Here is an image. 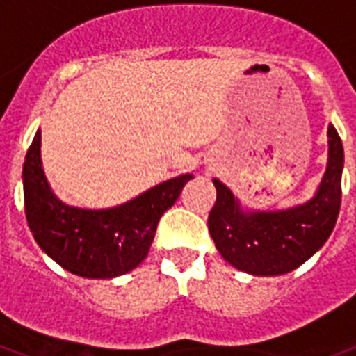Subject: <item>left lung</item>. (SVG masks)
<instances>
[{
  "label": "left lung",
  "instance_id": "left-lung-1",
  "mask_svg": "<svg viewBox=\"0 0 356 356\" xmlns=\"http://www.w3.org/2000/svg\"><path fill=\"white\" fill-rule=\"evenodd\" d=\"M344 148L335 127H327V164L315 195L286 210H252L226 184L213 179L217 201L208 229L224 261L257 277L297 270L315 255L335 228L342 199Z\"/></svg>",
  "mask_w": 356,
  "mask_h": 356
}]
</instances>
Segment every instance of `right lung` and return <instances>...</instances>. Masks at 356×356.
<instances>
[{
  "mask_svg": "<svg viewBox=\"0 0 356 356\" xmlns=\"http://www.w3.org/2000/svg\"><path fill=\"white\" fill-rule=\"evenodd\" d=\"M192 173L155 184L112 208H77L50 188L41 163L38 130L23 163V197L29 228L52 261L85 279H113L148 255L161 215L172 208Z\"/></svg>",
  "mask_w": 356,
  "mask_h": 356,
  "instance_id": "add662e5",
  "label": "right lung"
}]
</instances>
